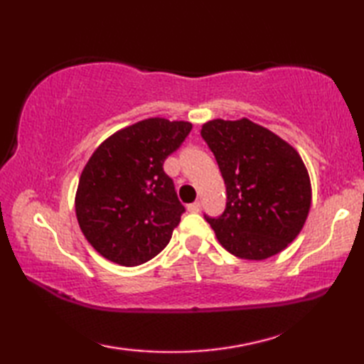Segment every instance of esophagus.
Segmentation results:
<instances>
[{
  "mask_svg": "<svg viewBox=\"0 0 364 364\" xmlns=\"http://www.w3.org/2000/svg\"><path fill=\"white\" fill-rule=\"evenodd\" d=\"M200 208H202V205H200V202H194V203L188 205V211H189V213H198Z\"/></svg>",
  "mask_w": 364,
  "mask_h": 364,
  "instance_id": "34e87169",
  "label": "esophagus"
}]
</instances>
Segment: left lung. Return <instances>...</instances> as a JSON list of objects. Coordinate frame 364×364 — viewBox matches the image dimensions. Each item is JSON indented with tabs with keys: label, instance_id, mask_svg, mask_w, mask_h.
<instances>
[{
	"label": "left lung",
	"instance_id": "obj_1",
	"mask_svg": "<svg viewBox=\"0 0 364 364\" xmlns=\"http://www.w3.org/2000/svg\"><path fill=\"white\" fill-rule=\"evenodd\" d=\"M200 134L227 186V206L206 222L225 250L261 261L280 253L304 228L311 183L300 154L249 119L206 122Z\"/></svg>",
	"mask_w": 364,
	"mask_h": 364
}]
</instances>
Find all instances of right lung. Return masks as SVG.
Segmentation results:
<instances>
[{
  "label": "right lung",
  "mask_w": 364,
  "mask_h": 364,
  "mask_svg": "<svg viewBox=\"0 0 364 364\" xmlns=\"http://www.w3.org/2000/svg\"><path fill=\"white\" fill-rule=\"evenodd\" d=\"M189 122L153 117L109 136L80 176L75 211L94 249L112 262L133 267L164 249L184 206L162 164L180 149Z\"/></svg>",
  "instance_id": "right-lung-1"
}]
</instances>
